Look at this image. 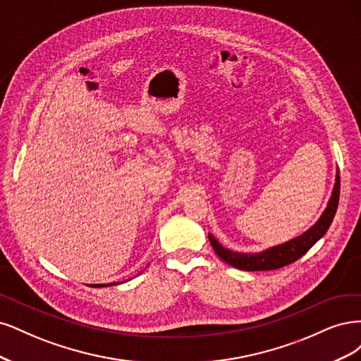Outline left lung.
Instances as JSON below:
<instances>
[{
	"mask_svg": "<svg viewBox=\"0 0 361 361\" xmlns=\"http://www.w3.org/2000/svg\"><path fill=\"white\" fill-rule=\"evenodd\" d=\"M339 192H341V178L339 171L336 173V183L330 196V201L327 204L321 217L317 220V224L310 226L303 234L289 240L286 243L277 244V246L265 249L259 253H243L234 252L224 247L212 234H208L212 246L217 257L225 261L226 264L235 267L238 270L244 271H267V270H276L282 269V267L297 261L315 244L319 238L324 237L325 232L330 228L333 217L337 210V204H339Z\"/></svg>",
	"mask_w": 361,
	"mask_h": 361,
	"instance_id": "obj_1",
	"label": "left lung"
}]
</instances>
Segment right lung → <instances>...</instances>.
Returning a JSON list of instances; mask_svg holds the SVG:
<instances>
[{
	"label": "right lung",
	"mask_w": 361,
	"mask_h": 361,
	"mask_svg": "<svg viewBox=\"0 0 361 361\" xmlns=\"http://www.w3.org/2000/svg\"><path fill=\"white\" fill-rule=\"evenodd\" d=\"M120 283H123V282H120ZM112 285H118V283H106V285H103V283H99V285H90V286H92V288H103V286H112Z\"/></svg>",
	"instance_id": "1"
}]
</instances>
